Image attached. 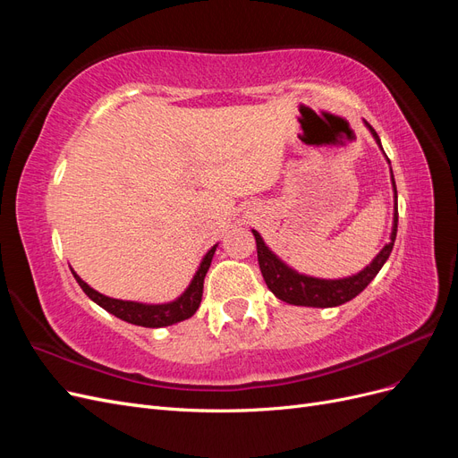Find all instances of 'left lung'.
Listing matches in <instances>:
<instances>
[{"label":"left lung","instance_id":"1","mask_svg":"<svg viewBox=\"0 0 458 458\" xmlns=\"http://www.w3.org/2000/svg\"><path fill=\"white\" fill-rule=\"evenodd\" d=\"M367 130L377 141L378 148L384 152L380 137L378 133L372 130L369 122H365ZM386 157V152H384ZM387 160V157H386ZM390 164V160H387ZM390 177H392V187H394V224H392V233H390V242L384 244L382 250L377 254L367 267H363L359 273L344 276V279H318V276L311 275H303L298 273L294 267H290L286 261H283L279 256H276L271 248L266 244V241L261 239V234L252 229L254 237H256V248H258V261H259V269L263 275V281H266L267 288L271 293L286 301L293 303V306H306V308H336L342 306V303L353 300L357 294H361L363 290L369 286V283L378 275L386 259L390 258L392 248L395 242V234H397V189H395V179L394 172L390 165Z\"/></svg>","mask_w":458,"mask_h":458}]
</instances>
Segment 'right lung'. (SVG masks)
Wrapping results in <instances>:
<instances>
[{
	"label": "right lung",
	"instance_id": "right-lung-1",
	"mask_svg": "<svg viewBox=\"0 0 458 458\" xmlns=\"http://www.w3.org/2000/svg\"><path fill=\"white\" fill-rule=\"evenodd\" d=\"M217 244H214L210 250H208L199 263L197 273L192 275L189 286L183 290L182 296H177L172 301L164 303H143V301H130V300H118L110 298L101 293H97L86 281H81V276L71 267L76 283L81 286V290L93 300L97 306H101L105 311L113 313L114 317L122 318V321L137 325V327H147V328H162L170 327L175 323H182L185 318L192 317L197 313L200 300H202V288H204V276L210 269L212 258L216 254Z\"/></svg>",
	"mask_w": 458,
	"mask_h": 458
}]
</instances>
